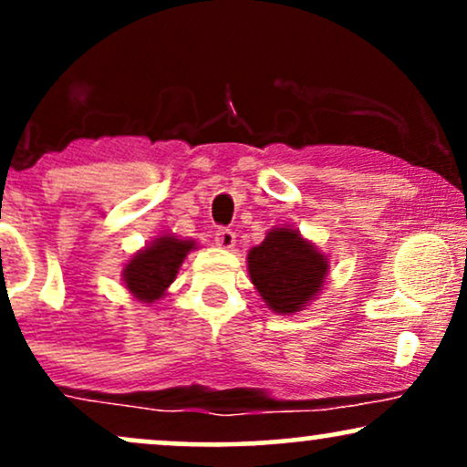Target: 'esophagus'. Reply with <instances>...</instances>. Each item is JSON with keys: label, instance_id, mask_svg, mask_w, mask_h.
Returning <instances> with one entry per match:
<instances>
[{"label": "esophagus", "instance_id": "34e87169", "mask_svg": "<svg viewBox=\"0 0 467 467\" xmlns=\"http://www.w3.org/2000/svg\"><path fill=\"white\" fill-rule=\"evenodd\" d=\"M215 244L223 250L234 248V244H237V234H234L233 230H228V228H219L215 233Z\"/></svg>", "mask_w": 467, "mask_h": 467}]
</instances>
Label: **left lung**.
Instances as JSON below:
<instances>
[{
    "mask_svg": "<svg viewBox=\"0 0 467 467\" xmlns=\"http://www.w3.org/2000/svg\"><path fill=\"white\" fill-rule=\"evenodd\" d=\"M250 281L276 314L301 312L318 296L329 272V261L298 230L272 228L248 252Z\"/></svg>",
    "mask_w": 467,
    "mask_h": 467,
    "instance_id": "1",
    "label": "left lung"
}]
</instances>
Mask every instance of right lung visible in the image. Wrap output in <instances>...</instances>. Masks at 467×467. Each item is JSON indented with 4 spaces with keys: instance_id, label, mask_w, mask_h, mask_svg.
Here are the masks:
<instances>
[{
    "instance_id": "right-lung-1",
    "label": "right lung",
    "mask_w": 467,
    "mask_h": 467,
    "mask_svg": "<svg viewBox=\"0 0 467 467\" xmlns=\"http://www.w3.org/2000/svg\"><path fill=\"white\" fill-rule=\"evenodd\" d=\"M195 248L197 245L192 239L162 234L131 256L130 264L122 270L125 287L140 303L158 301L166 294V287L175 281L186 254Z\"/></svg>"
}]
</instances>
